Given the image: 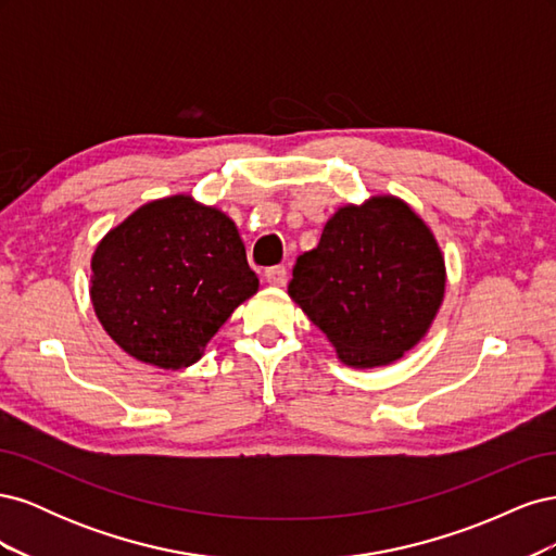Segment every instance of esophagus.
<instances>
[{
	"label": "esophagus",
	"mask_w": 556,
	"mask_h": 556,
	"mask_svg": "<svg viewBox=\"0 0 556 556\" xmlns=\"http://www.w3.org/2000/svg\"><path fill=\"white\" fill-rule=\"evenodd\" d=\"M264 280H266L268 285H274V288H282V285L288 282V268H285V266H271V268H266V271H264Z\"/></svg>",
	"instance_id": "esophagus-1"
}]
</instances>
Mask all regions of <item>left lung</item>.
I'll list each match as a JSON object with an SVG mask.
<instances>
[{"instance_id":"obj_1","label":"left lung","mask_w":556,"mask_h":556,"mask_svg":"<svg viewBox=\"0 0 556 556\" xmlns=\"http://www.w3.org/2000/svg\"><path fill=\"white\" fill-rule=\"evenodd\" d=\"M445 257L429 225L394 194L336 211L301 252L288 294L352 368L394 364L425 339L445 296Z\"/></svg>"}]
</instances>
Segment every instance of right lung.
<instances>
[{
    "label": "right lung",
    "instance_id": "1",
    "mask_svg": "<svg viewBox=\"0 0 556 556\" xmlns=\"http://www.w3.org/2000/svg\"><path fill=\"white\" fill-rule=\"evenodd\" d=\"M90 301L111 339L137 362L176 371L208 341L260 280L231 217L192 194L148 201L92 252Z\"/></svg>",
    "mask_w": 556,
    "mask_h": 556
}]
</instances>
